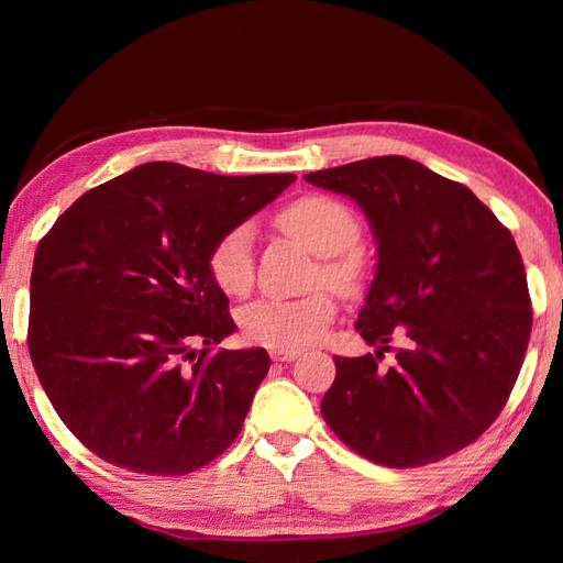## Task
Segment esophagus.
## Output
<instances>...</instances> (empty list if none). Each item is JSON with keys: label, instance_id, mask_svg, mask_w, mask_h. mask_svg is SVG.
<instances>
[{"label": "esophagus", "instance_id": "1", "mask_svg": "<svg viewBox=\"0 0 563 563\" xmlns=\"http://www.w3.org/2000/svg\"><path fill=\"white\" fill-rule=\"evenodd\" d=\"M271 357L275 363H292L295 357H300V351H271Z\"/></svg>", "mask_w": 563, "mask_h": 563}]
</instances>
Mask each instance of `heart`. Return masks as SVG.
Returning <instances> with one entry per match:
<instances>
[{
    "mask_svg": "<svg viewBox=\"0 0 563 563\" xmlns=\"http://www.w3.org/2000/svg\"><path fill=\"white\" fill-rule=\"evenodd\" d=\"M285 232L300 239L321 256L319 280L343 295L363 288L365 261L357 254L361 222L343 202L327 196H302L278 214ZM208 271L214 285L227 295L242 297L254 285V230L239 224L210 249ZM336 317V300L329 290L300 297H261L239 314L244 336L273 351H297L317 343Z\"/></svg>",
    "mask_w": 563,
    "mask_h": 563,
    "instance_id": "1",
    "label": "heart"
}]
</instances>
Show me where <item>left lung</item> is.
<instances>
[{
  "instance_id": "1",
  "label": "left lung",
  "mask_w": 563,
  "mask_h": 563,
  "mask_svg": "<svg viewBox=\"0 0 563 563\" xmlns=\"http://www.w3.org/2000/svg\"><path fill=\"white\" fill-rule=\"evenodd\" d=\"M305 178L355 200L377 242L355 324L377 351L333 357L321 416L375 464L450 457L504 411L528 351L532 305L516 239L470 188L397 154ZM394 338L402 349L385 371Z\"/></svg>"
}]
</instances>
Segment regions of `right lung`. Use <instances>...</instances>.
Returning <instances> with one entry per match:
<instances>
[{
	"label": "right lung",
	"instance_id": "1",
	"mask_svg": "<svg viewBox=\"0 0 563 563\" xmlns=\"http://www.w3.org/2000/svg\"><path fill=\"white\" fill-rule=\"evenodd\" d=\"M292 181L150 162L87 190L41 239L31 361L57 416L97 457L184 476L232 445L271 357L212 351L236 327L208 256ZM194 342L207 349L196 354Z\"/></svg>",
	"mask_w": 563,
	"mask_h": 563
}]
</instances>
